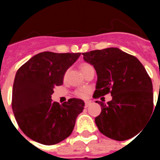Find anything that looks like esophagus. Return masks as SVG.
I'll list each match as a JSON object with an SVG mask.
<instances>
[{
  "mask_svg": "<svg viewBox=\"0 0 160 160\" xmlns=\"http://www.w3.org/2000/svg\"><path fill=\"white\" fill-rule=\"evenodd\" d=\"M90 105V102H89V101L85 102V107H86V108H87V107H88Z\"/></svg>",
  "mask_w": 160,
  "mask_h": 160,
  "instance_id": "obj_1",
  "label": "esophagus"
}]
</instances>
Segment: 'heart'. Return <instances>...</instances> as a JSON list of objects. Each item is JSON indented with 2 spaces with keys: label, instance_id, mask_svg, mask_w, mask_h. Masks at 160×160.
<instances>
[{
  "label": "heart",
  "instance_id": "b5f03b06",
  "mask_svg": "<svg viewBox=\"0 0 160 160\" xmlns=\"http://www.w3.org/2000/svg\"><path fill=\"white\" fill-rule=\"evenodd\" d=\"M90 67H92V66H90V65L87 64V63H84L81 66V70L82 72H83L84 70H86L87 69ZM89 92H90V90L87 88H82V89H78L75 91V94L77 97L81 98H85L87 97L88 95Z\"/></svg>",
  "mask_w": 160,
  "mask_h": 160
}]
</instances>
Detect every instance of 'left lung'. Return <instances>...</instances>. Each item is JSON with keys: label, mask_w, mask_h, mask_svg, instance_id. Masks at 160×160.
Segmentation results:
<instances>
[{"label": "left lung", "mask_w": 160, "mask_h": 160, "mask_svg": "<svg viewBox=\"0 0 160 160\" xmlns=\"http://www.w3.org/2000/svg\"><path fill=\"white\" fill-rule=\"evenodd\" d=\"M83 59L94 66L98 75L93 98L111 93L112 100L104 103L95 118L100 132L114 140L135 136L152 116L154 108L152 79L142 63L118 48L83 53Z\"/></svg>", "instance_id": "obj_1"}]
</instances>
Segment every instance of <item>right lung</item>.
Here are the masks:
<instances>
[{
	"instance_id": "1",
	"label": "right lung",
	"mask_w": 160,
	"mask_h": 160,
	"mask_svg": "<svg viewBox=\"0 0 160 160\" xmlns=\"http://www.w3.org/2000/svg\"><path fill=\"white\" fill-rule=\"evenodd\" d=\"M81 53L42 52L17 71L12 108L20 129L33 141L53 145L69 137L84 109V102L70 98L62 105L53 102V88L62 85L66 70Z\"/></svg>"
}]
</instances>
